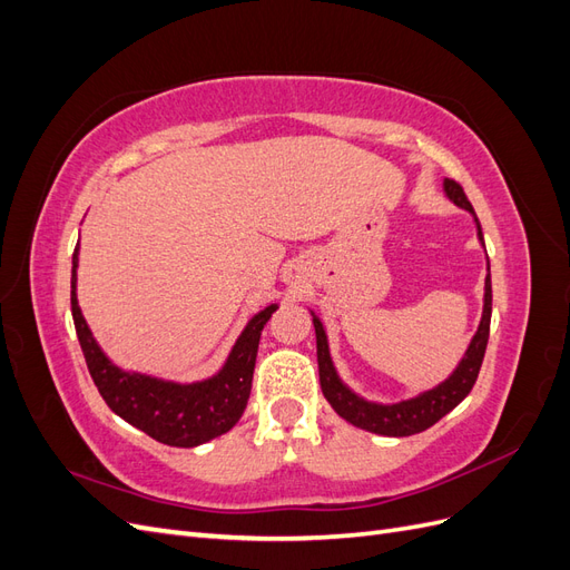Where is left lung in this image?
Listing matches in <instances>:
<instances>
[{
    "mask_svg": "<svg viewBox=\"0 0 570 570\" xmlns=\"http://www.w3.org/2000/svg\"><path fill=\"white\" fill-rule=\"evenodd\" d=\"M444 195L450 197L456 206H461V209L473 214L475 226H478V237L482 243L480 220L473 212L469 197H465L463 187L456 180L444 178ZM488 268H490V262H488ZM490 318H492V281L488 273L485 304H482V318L478 325V333L473 335L469 350H465L454 373L438 387L421 392L419 396H411V400L396 402V404H377V402L364 400V396H358L356 392H352L340 381V375L333 366L331 350H327V335L323 331V323L318 316H314L318 375H321V390L325 394V400L331 402V406L337 411V416H342L344 421H350L352 425H356L361 430H368V433L387 435V438H406V435L423 433V430H428L430 425H435L442 416H446V413H450L456 404H461L465 396H469V392L473 390L480 366H482V356H485V350H488Z\"/></svg>",
    "mask_w": 570,
    "mask_h": 570,
    "instance_id": "8db88e82",
    "label": "left lung"
}]
</instances>
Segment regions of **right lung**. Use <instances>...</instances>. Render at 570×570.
Instances as JSON below:
<instances>
[{
    "instance_id": "add662e5",
    "label": "right lung",
    "mask_w": 570,
    "mask_h": 570,
    "mask_svg": "<svg viewBox=\"0 0 570 570\" xmlns=\"http://www.w3.org/2000/svg\"><path fill=\"white\" fill-rule=\"evenodd\" d=\"M78 245L73 252L71 268V312L80 350L88 361L92 381L105 396L109 409L140 428L142 433L157 442L170 446H197L209 442L239 421L252 392V375L256 364L258 340L264 325L278 304L266 306L264 312L252 316L243 335L237 337L223 368L199 383H174L151 377L145 373H132L118 368L114 361L101 352L88 321L82 318L78 306Z\"/></svg>"
}]
</instances>
